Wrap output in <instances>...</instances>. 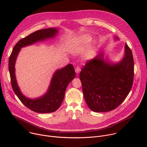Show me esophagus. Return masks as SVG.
I'll return each instance as SVG.
<instances>
[{
	"label": "esophagus",
	"mask_w": 147,
	"mask_h": 147,
	"mask_svg": "<svg viewBox=\"0 0 147 147\" xmlns=\"http://www.w3.org/2000/svg\"><path fill=\"white\" fill-rule=\"evenodd\" d=\"M81 71V69H80V67L77 66L76 67V69H75V71L77 74H78Z\"/></svg>",
	"instance_id": "34e87169"
}]
</instances>
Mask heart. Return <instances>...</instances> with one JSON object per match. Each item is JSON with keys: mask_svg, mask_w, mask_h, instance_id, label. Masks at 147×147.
I'll return each mask as SVG.
<instances>
[{"mask_svg": "<svg viewBox=\"0 0 147 147\" xmlns=\"http://www.w3.org/2000/svg\"><path fill=\"white\" fill-rule=\"evenodd\" d=\"M91 38L88 35H84L76 38L71 42L70 44V50L73 53H78L81 52L88 44ZM95 53V49L93 47L90 48L86 53L88 58L92 57Z\"/></svg>", "mask_w": 147, "mask_h": 147, "instance_id": "b5f03b06", "label": "heart"}]
</instances>
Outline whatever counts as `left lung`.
I'll list each match as a JSON object with an SVG mask.
<instances>
[{
    "mask_svg": "<svg viewBox=\"0 0 147 147\" xmlns=\"http://www.w3.org/2000/svg\"><path fill=\"white\" fill-rule=\"evenodd\" d=\"M116 38H119L116 36ZM84 97L89 108L95 112L111 111L129 94L134 79L132 52L125 44L124 56L120 61L111 64L99 53L86 63L80 73Z\"/></svg>",
    "mask_w": 147,
    "mask_h": 147,
    "instance_id": "left-lung-1",
    "label": "left lung"
}]
</instances>
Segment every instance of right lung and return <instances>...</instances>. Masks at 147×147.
<instances>
[{"instance_id":"right-lung-1","label":"right lung","mask_w":147,"mask_h":147,"mask_svg":"<svg viewBox=\"0 0 147 147\" xmlns=\"http://www.w3.org/2000/svg\"><path fill=\"white\" fill-rule=\"evenodd\" d=\"M58 32L56 28H47L36 31L21 39L14 47L9 60V70L13 90L24 105L36 113H45L55 112L59 109L64 99L66 89L70 81L75 77L74 67L69 64L56 70L52 78L47 93L34 99L26 97L20 91L15 76V63L21 48L54 37Z\"/></svg>"}]
</instances>
